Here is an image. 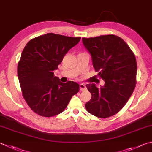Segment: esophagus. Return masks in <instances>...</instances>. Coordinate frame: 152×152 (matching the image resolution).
<instances>
[{
  "instance_id": "obj_1",
  "label": "esophagus",
  "mask_w": 152,
  "mask_h": 152,
  "mask_svg": "<svg viewBox=\"0 0 152 152\" xmlns=\"http://www.w3.org/2000/svg\"><path fill=\"white\" fill-rule=\"evenodd\" d=\"M80 90L81 91H84L86 90V85L84 84H80Z\"/></svg>"
}]
</instances>
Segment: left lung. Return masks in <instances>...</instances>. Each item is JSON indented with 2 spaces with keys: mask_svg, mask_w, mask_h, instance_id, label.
Masks as SVG:
<instances>
[{
  "mask_svg": "<svg viewBox=\"0 0 152 152\" xmlns=\"http://www.w3.org/2000/svg\"><path fill=\"white\" fill-rule=\"evenodd\" d=\"M82 42L91 54L95 70L105 82L100 88L94 84L86 86L92 94L86 108L98 118L111 117L122 109L136 87V57L125 41L114 34L82 38Z\"/></svg>",
  "mask_w": 152,
  "mask_h": 152,
  "instance_id": "1",
  "label": "left lung"
}]
</instances>
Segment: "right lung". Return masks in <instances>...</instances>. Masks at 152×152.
<instances>
[{
	"mask_svg": "<svg viewBox=\"0 0 152 152\" xmlns=\"http://www.w3.org/2000/svg\"><path fill=\"white\" fill-rule=\"evenodd\" d=\"M80 38L48 33L26 44L18 64V77L23 98L36 114L43 117L60 114L79 92L78 83H62L53 71Z\"/></svg>",
	"mask_w": 152,
	"mask_h": 152,
	"instance_id": "obj_1",
	"label": "right lung"
}]
</instances>
